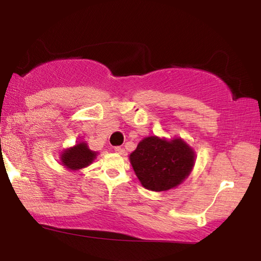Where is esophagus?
<instances>
[{"instance_id": "esophagus-1", "label": "esophagus", "mask_w": 261, "mask_h": 261, "mask_svg": "<svg viewBox=\"0 0 261 261\" xmlns=\"http://www.w3.org/2000/svg\"><path fill=\"white\" fill-rule=\"evenodd\" d=\"M115 152L119 153V154H124V148L120 147V146H117V147H115Z\"/></svg>"}]
</instances>
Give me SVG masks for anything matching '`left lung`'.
<instances>
[{"instance_id":"8db88e82","label":"left lung","mask_w":261,"mask_h":261,"mask_svg":"<svg viewBox=\"0 0 261 261\" xmlns=\"http://www.w3.org/2000/svg\"><path fill=\"white\" fill-rule=\"evenodd\" d=\"M196 154L180 138L172 140L147 137L130 153L129 160L142 187L166 191L183 183L192 171Z\"/></svg>"}]
</instances>
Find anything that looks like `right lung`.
Instances as JSON below:
<instances>
[{"instance_id": "right-lung-1", "label": "right lung", "mask_w": 261, "mask_h": 261, "mask_svg": "<svg viewBox=\"0 0 261 261\" xmlns=\"http://www.w3.org/2000/svg\"><path fill=\"white\" fill-rule=\"evenodd\" d=\"M97 153L91 151L88 147L87 142L82 141L80 144L74 145L73 147L64 149L60 154V162L66 169L78 171L83 167H87L94 162Z\"/></svg>"}]
</instances>
